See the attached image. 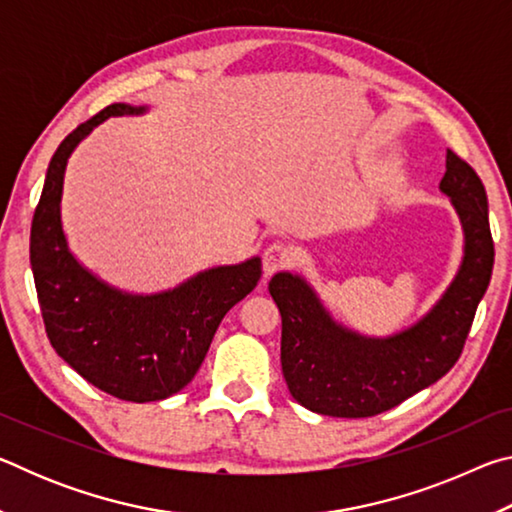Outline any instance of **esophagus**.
I'll return each instance as SVG.
<instances>
[{
  "label": "esophagus",
  "mask_w": 512,
  "mask_h": 512,
  "mask_svg": "<svg viewBox=\"0 0 512 512\" xmlns=\"http://www.w3.org/2000/svg\"><path fill=\"white\" fill-rule=\"evenodd\" d=\"M291 262V248L284 246L282 241H273L264 248L262 255V266H264V275H273L275 271H280Z\"/></svg>",
  "instance_id": "1"
}]
</instances>
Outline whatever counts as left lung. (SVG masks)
<instances>
[{"label": "left lung", "instance_id": "left-lung-1", "mask_svg": "<svg viewBox=\"0 0 512 512\" xmlns=\"http://www.w3.org/2000/svg\"><path fill=\"white\" fill-rule=\"evenodd\" d=\"M440 192L461 219L463 259L436 305L402 332H354L334 320L302 275L280 271L271 277L268 291L282 314V372L293 400L305 409L370 418L431 386L461 357L490 284L495 244L481 178L449 149Z\"/></svg>", "mask_w": 512, "mask_h": 512}]
</instances>
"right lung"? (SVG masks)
I'll return each mask as SVG.
<instances>
[{
  "label": "right lung",
  "mask_w": 512,
  "mask_h": 512,
  "mask_svg": "<svg viewBox=\"0 0 512 512\" xmlns=\"http://www.w3.org/2000/svg\"><path fill=\"white\" fill-rule=\"evenodd\" d=\"M112 103L60 142L31 223V271L51 345L83 379L126 402L164 400L194 379L223 316L257 287L262 259L214 266L160 293H128L69 250L60 198L72 151L108 117L144 115Z\"/></svg>",
  "instance_id": "obj_1"
}]
</instances>
